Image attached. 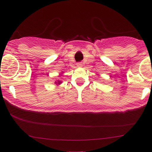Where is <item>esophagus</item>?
<instances>
[{
	"label": "esophagus",
	"mask_w": 152,
	"mask_h": 152,
	"mask_svg": "<svg viewBox=\"0 0 152 152\" xmlns=\"http://www.w3.org/2000/svg\"><path fill=\"white\" fill-rule=\"evenodd\" d=\"M76 65H77L78 67H81V66H82V63L81 62H78L77 64H76Z\"/></svg>",
	"instance_id": "esophagus-1"
}]
</instances>
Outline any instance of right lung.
Segmentation results:
<instances>
[{
	"label": "right lung",
	"mask_w": 152,
	"mask_h": 152,
	"mask_svg": "<svg viewBox=\"0 0 152 152\" xmlns=\"http://www.w3.org/2000/svg\"><path fill=\"white\" fill-rule=\"evenodd\" d=\"M56 83H58V84H60V83H61V82L60 81H57V82H56Z\"/></svg>",
	"instance_id": "1"
}]
</instances>
